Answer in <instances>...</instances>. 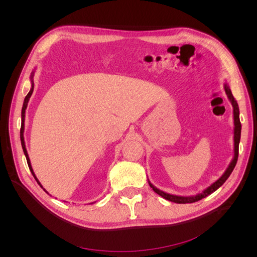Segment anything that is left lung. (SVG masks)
I'll return each mask as SVG.
<instances>
[{"label": "left lung", "mask_w": 257, "mask_h": 257, "mask_svg": "<svg viewBox=\"0 0 257 257\" xmlns=\"http://www.w3.org/2000/svg\"><path fill=\"white\" fill-rule=\"evenodd\" d=\"M224 90L225 93L229 99V102L232 105V112H234V158H232L231 162L229 163V165L227 167V169L225 170L224 174L217 179L215 182H213L211 185L208 186L207 189H205L201 193L196 194V195L193 196H178V195H172V194H168L163 192L161 190H159L155 186L148 180L149 182V185L152 188V190L159 194L160 196H162L163 198H165L169 201H173V203H177V204H191V203H195V201H198L200 199H203L205 197H207L210 194H212L213 192H215L220 186L223 185V183L227 180L228 177L230 176L231 172L234 170L236 164H237V160H238V153H239V143H240V136H241V123H240V119H239V107L237 104V100L235 99V97L232 96L231 91L228 87L227 83H224Z\"/></svg>", "instance_id": "8db88e82"}]
</instances>
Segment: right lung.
<instances>
[{
    "instance_id": "obj_1",
    "label": "right lung",
    "mask_w": 257,
    "mask_h": 257,
    "mask_svg": "<svg viewBox=\"0 0 257 257\" xmlns=\"http://www.w3.org/2000/svg\"><path fill=\"white\" fill-rule=\"evenodd\" d=\"M34 73H35V71H33V72H32V74H31V77H30V79H31V89H30V92L28 93L27 96H26V98H25V102H23L22 110H21V128H20V141H21V146H22V149H23V153H25V155H26V159H27V162H28V165H29V168H30V170H31V173H32V175H33V177L35 178V180L37 181V183L41 185V188H42V189H44V188H43V185L41 184V182H40V181H38V179L36 178V176H35V174H34V172H33V168H32V165H31L30 158H29V154H28L27 148H26L25 137H23V133H25V118H26V109H27V106H28V103H29V99H30L31 95H32V93H33V89H34V81H33V76H34ZM44 191H45L46 193H48V192L46 191L45 189H44Z\"/></svg>"
}]
</instances>
